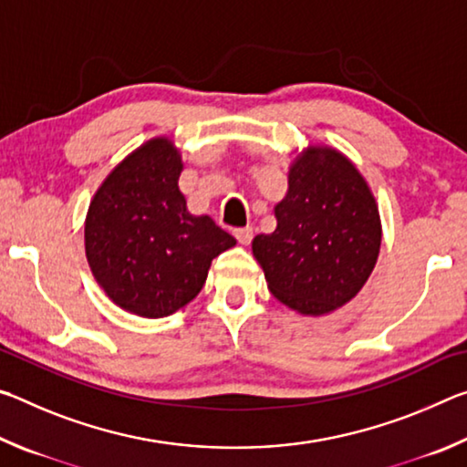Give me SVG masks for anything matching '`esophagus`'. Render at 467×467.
<instances>
[{"label": "esophagus", "instance_id": "34e87169", "mask_svg": "<svg viewBox=\"0 0 467 467\" xmlns=\"http://www.w3.org/2000/svg\"><path fill=\"white\" fill-rule=\"evenodd\" d=\"M234 236L236 241L241 244H249L253 239V228L251 226H244V228H234Z\"/></svg>", "mask_w": 467, "mask_h": 467}]
</instances>
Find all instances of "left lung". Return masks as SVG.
<instances>
[{"mask_svg":"<svg viewBox=\"0 0 467 467\" xmlns=\"http://www.w3.org/2000/svg\"><path fill=\"white\" fill-rule=\"evenodd\" d=\"M278 226L253 239L272 295L303 315H326L358 295L377 264L381 220L358 169L331 148L292 162Z\"/></svg>","mask_w":467,"mask_h":467,"instance_id":"obj_1","label":"left lung"}]
</instances>
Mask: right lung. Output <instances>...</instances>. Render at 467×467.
<instances>
[{
	"instance_id": "obj_1",
	"label": "right lung",
	"mask_w": 467,
	"mask_h": 467,
	"mask_svg": "<svg viewBox=\"0 0 467 467\" xmlns=\"http://www.w3.org/2000/svg\"><path fill=\"white\" fill-rule=\"evenodd\" d=\"M181 154L169 138L131 152L102 181L86 216L94 278L121 309L148 319L179 311L203 288L212 259L236 244L179 192Z\"/></svg>"
}]
</instances>
